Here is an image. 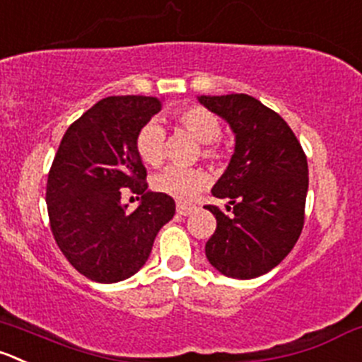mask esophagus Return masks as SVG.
I'll return each mask as SVG.
<instances>
[{"label":"esophagus","mask_w":362,"mask_h":362,"mask_svg":"<svg viewBox=\"0 0 362 362\" xmlns=\"http://www.w3.org/2000/svg\"><path fill=\"white\" fill-rule=\"evenodd\" d=\"M192 212L191 205H185V203H177V214L178 216H189Z\"/></svg>","instance_id":"34e87169"}]
</instances>
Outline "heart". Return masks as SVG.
Returning a JSON list of instances; mask_svg holds the SVG:
<instances>
[{"mask_svg":"<svg viewBox=\"0 0 362 362\" xmlns=\"http://www.w3.org/2000/svg\"><path fill=\"white\" fill-rule=\"evenodd\" d=\"M175 120L191 132L199 143H203V157L216 160L219 157L216 141L221 138L223 125L221 120L202 106H189L177 111ZM164 143L166 132L157 122H148L139 129L136 136V152L138 157L148 166H159L164 159ZM209 178L202 170H189V168H166L152 178V187L157 192L171 196L178 202H191L199 191L206 185Z\"/></svg>","mask_w":362,"mask_h":362,"instance_id":"obj_1","label":"heart"}]
</instances>
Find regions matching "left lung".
<instances>
[{
    "label": "left lung",
    "mask_w": 362,
    "mask_h": 362,
    "mask_svg": "<svg viewBox=\"0 0 362 362\" xmlns=\"http://www.w3.org/2000/svg\"><path fill=\"white\" fill-rule=\"evenodd\" d=\"M199 103L230 124L235 152L206 205L217 226L205 255L221 274L252 279L285 259L304 226L308 160L299 139L276 111L245 93L202 95Z\"/></svg>",
    "instance_id": "left-lung-1"
}]
</instances>
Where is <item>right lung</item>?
<instances>
[{"instance_id":"right-lung-1","label":"right lung","mask_w":362,"mask_h":362,"mask_svg":"<svg viewBox=\"0 0 362 362\" xmlns=\"http://www.w3.org/2000/svg\"><path fill=\"white\" fill-rule=\"evenodd\" d=\"M157 97H106L63 136L49 170L45 202L54 240L70 265L97 283H118L145 265L175 202L148 191L136 136L159 113ZM142 194L129 214L121 191Z\"/></svg>"}]
</instances>
